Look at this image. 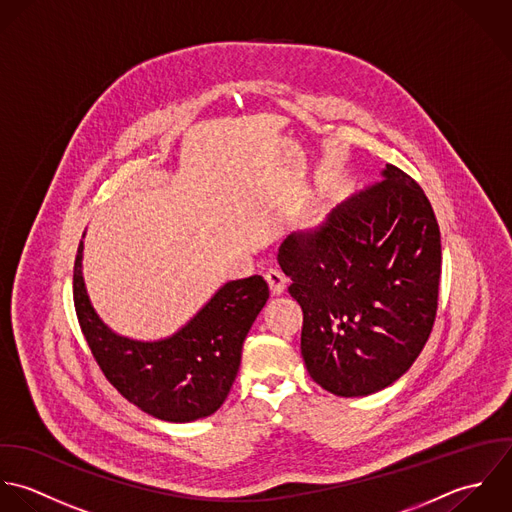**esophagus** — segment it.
<instances>
[{
    "mask_svg": "<svg viewBox=\"0 0 512 512\" xmlns=\"http://www.w3.org/2000/svg\"><path fill=\"white\" fill-rule=\"evenodd\" d=\"M265 279H267V283H269L273 295H281V293L285 291L287 283H289L287 275H285L283 271H279V269H269L267 275H265Z\"/></svg>",
    "mask_w": 512,
    "mask_h": 512,
    "instance_id": "obj_1",
    "label": "esophagus"
}]
</instances>
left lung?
Returning a JSON list of instances; mask_svg holds the SVG:
<instances>
[{
  "label": "left lung",
  "mask_w": 512,
  "mask_h": 512,
  "mask_svg": "<svg viewBox=\"0 0 512 512\" xmlns=\"http://www.w3.org/2000/svg\"><path fill=\"white\" fill-rule=\"evenodd\" d=\"M384 180L289 235L279 265L303 308L301 352L326 392L358 398L404 376L437 312L439 225L423 190L388 164Z\"/></svg>",
  "instance_id": "8db88e82"
}]
</instances>
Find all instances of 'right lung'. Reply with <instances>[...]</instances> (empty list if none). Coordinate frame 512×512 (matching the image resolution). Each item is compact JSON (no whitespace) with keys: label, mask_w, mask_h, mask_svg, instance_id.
Listing matches in <instances>:
<instances>
[{"label":"right lung","mask_w":512,"mask_h":512,"mask_svg":"<svg viewBox=\"0 0 512 512\" xmlns=\"http://www.w3.org/2000/svg\"><path fill=\"white\" fill-rule=\"evenodd\" d=\"M267 299L269 287L259 275L229 281L172 336L132 340L112 332L91 305L79 243L73 301L89 348L130 404L164 421L186 423L221 408L239 372L245 336Z\"/></svg>","instance_id":"obj_1"}]
</instances>
